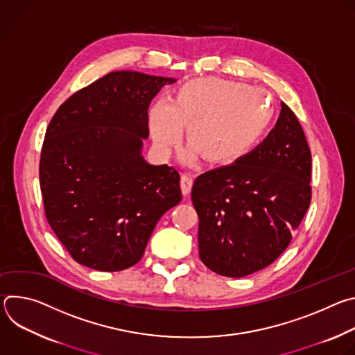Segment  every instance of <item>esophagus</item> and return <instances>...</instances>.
Returning a JSON list of instances; mask_svg holds the SVG:
<instances>
[{
    "instance_id": "34e87169",
    "label": "esophagus",
    "mask_w": 355,
    "mask_h": 355,
    "mask_svg": "<svg viewBox=\"0 0 355 355\" xmlns=\"http://www.w3.org/2000/svg\"><path fill=\"white\" fill-rule=\"evenodd\" d=\"M192 181H193V178H192V175L189 173H184L181 175V191H182L184 195L189 193L191 187H192Z\"/></svg>"
}]
</instances>
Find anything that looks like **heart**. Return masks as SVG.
Masks as SVG:
<instances>
[{
	"instance_id": "b5f03b06",
	"label": "heart",
	"mask_w": 355,
	"mask_h": 355,
	"mask_svg": "<svg viewBox=\"0 0 355 355\" xmlns=\"http://www.w3.org/2000/svg\"><path fill=\"white\" fill-rule=\"evenodd\" d=\"M267 91L227 80L204 77L180 87L173 103L151 108L150 129L162 147L174 146L187 126V143L209 163L237 159L271 119Z\"/></svg>"
}]
</instances>
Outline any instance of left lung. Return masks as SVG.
<instances>
[{
  "instance_id": "8db88e82",
  "label": "left lung",
  "mask_w": 355,
  "mask_h": 355,
  "mask_svg": "<svg viewBox=\"0 0 355 355\" xmlns=\"http://www.w3.org/2000/svg\"><path fill=\"white\" fill-rule=\"evenodd\" d=\"M312 155L296 115L282 104L267 139L233 164L195 178L199 257L241 278L268 267L291 243L312 199Z\"/></svg>"
}]
</instances>
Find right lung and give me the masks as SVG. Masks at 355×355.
Instances as JSON below:
<instances>
[{
    "label": "right lung",
    "mask_w": 355,
    "mask_h": 355,
    "mask_svg": "<svg viewBox=\"0 0 355 355\" xmlns=\"http://www.w3.org/2000/svg\"><path fill=\"white\" fill-rule=\"evenodd\" d=\"M173 78L114 71L74 92L50 121L39 163L47 223L74 261L135 266L159 219L180 204V173L140 156L148 105Z\"/></svg>",
    "instance_id": "add662e5"
}]
</instances>
